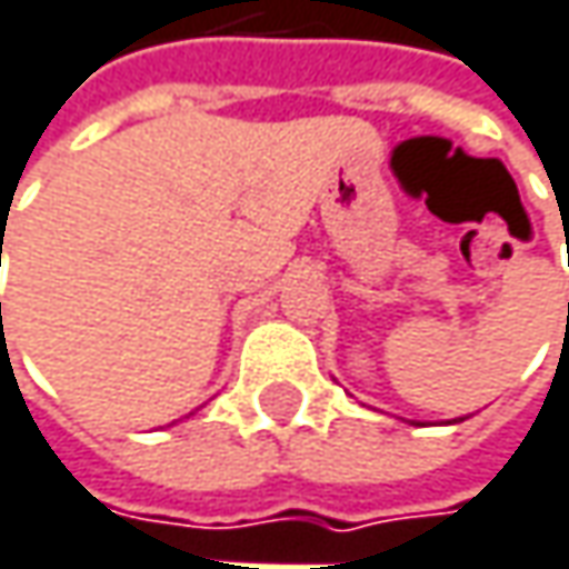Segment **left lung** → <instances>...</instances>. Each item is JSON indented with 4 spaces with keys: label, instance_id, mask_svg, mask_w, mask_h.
<instances>
[{
    "label": "left lung",
    "instance_id": "8db88e82",
    "mask_svg": "<svg viewBox=\"0 0 569 569\" xmlns=\"http://www.w3.org/2000/svg\"><path fill=\"white\" fill-rule=\"evenodd\" d=\"M460 421H463V418H460Z\"/></svg>",
    "mask_w": 569,
    "mask_h": 569
}]
</instances>
